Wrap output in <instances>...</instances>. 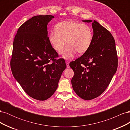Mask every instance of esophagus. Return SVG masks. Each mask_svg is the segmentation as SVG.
I'll return each instance as SVG.
<instances>
[{"instance_id": "34e87169", "label": "esophagus", "mask_w": 130, "mask_h": 130, "mask_svg": "<svg viewBox=\"0 0 130 130\" xmlns=\"http://www.w3.org/2000/svg\"><path fill=\"white\" fill-rule=\"evenodd\" d=\"M66 65H67V68H69V67H70L69 64V62L68 61H66Z\"/></svg>"}]
</instances>
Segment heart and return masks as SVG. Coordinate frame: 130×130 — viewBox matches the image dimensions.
<instances>
[{
  "mask_svg": "<svg viewBox=\"0 0 130 130\" xmlns=\"http://www.w3.org/2000/svg\"><path fill=\"white\" fill-rule=\"evenodd\" d=\"M55 30L50 31L49 39L54 48L60 52L67 43V46L61 53L66 60H70L77 52L85 54L89 48L93 40V31L86 24L73 21H66L58 23Z\"/></svg>",
  "mask_w": 130,
  "mask_h": 130,
  "instance_id": "b5f03b06",
  "label": "heart"
}]
</instances>
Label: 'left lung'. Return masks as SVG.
<instances>
[{"mask_svg":"<svg viewBox=\"0 0 130 130\" xmlns=\"http://www.w3.org/2000/svg\"><path fill=\"white\" fill-rule=\"evenodd\" d=\"M82 21L92 22V44L69 66L74 73L71 81L74 92L82 99L89 100L100 95L108 87L117 71L118 57L112 34L96 21Z\"/></svg>","mask_w":130,"mask_h":130,"instance_id":"left-lung-1","label":"left lung"}]
</instances>
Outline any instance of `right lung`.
Returning <instances> with one entry per match:
<instances>
[{
    "mask_svg": "<svg viewBox=\"0 0 130 130\" xmlns=\"http://www.w3.org/2000/svg\"><path fill=\"white\" fill-rule=\"evenodd\" d=\"M54 18L40 15L30 18L18 29L13 43V75L27 95L40 101L53 95L66 68L63 59H55L58 54L48 37L47 26Z\"/></svg>",
    "mask_w": 130,
    "mask_h": 130,
    "instance_id": "right-lung-1",
    "label": "right lung"
}]
</instances>
